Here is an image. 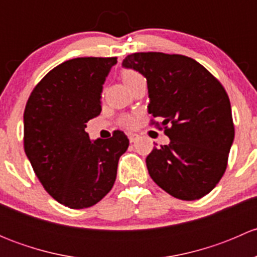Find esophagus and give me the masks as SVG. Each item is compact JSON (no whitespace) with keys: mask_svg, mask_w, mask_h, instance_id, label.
Returning a JSON list of instances; mask_svg holds the SVG:
<instances>
[{"mask_svg":"<svg viewBox=\"0 0 257 257\" xmlns=\"http://www.w3.org/2000/svg\"><path fill=\"white\" fill-rule=\"evenodd\" d=\"M128 138L131 143H134V142L137 141V138H138V136H137V134H128Z\"/></svg>","mask_w":257,"mask_h":257,"instance_id":"obj_1","label":"esophagus"}]
</instances>
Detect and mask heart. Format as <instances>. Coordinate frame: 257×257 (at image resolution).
Returning a JSON list of instances; mask_svg holds the SVG:
<instances>
[{
    "mask_svg": "<svg viewBox=\"0 0 257 257\" xmlns=\"http://www.w3.org/2000/svg\"><path fill=\"white\" fill-rule=\"evenodd\" d=\"M121 78H123V82L125 83V85H129L133 82H136V80L143 78V77H142L138 72L133 71V69H124V71L121 72ZM123 124L125 126H128V128H131V126L134 125V119L132 118V116H125V118L123 119Z\"/></svg>",
    "mask_w": 257,
    "mask_h": 257,
    "instance_id": "1",
    "label": "heart"
}]
</instances>
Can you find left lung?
Instances as JSON below:
<instances>
[{"mask_svg":"<svg viewBox=\"0 0 257 257\" xmlns=\"http://www.w3.org/2000/svg\"><path fill=\"white\" fill-rule=\"evenodd\" d=\"M147 78L148 112L162 123L170 143L147 157L153 180L174 198L198 200L224 175L235 137L226 90L193 58L139 52L123 61Z\"/></svg>","mask_w":257,"mask_h":257,"instance_id":"1","label":"left lung"}]
</instances>
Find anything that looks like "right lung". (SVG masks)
I'll list each match as a JSON object with an SVG mask.
<instances>
[{
	"mask_svg": "<svg viewBox=\"0 0 257 257\" xmlns=\"http://www.w3.org/2000/svg\"><path fill=\"white\" fill-rule=\"evenodd\" d=\"M116 57L69 59L35 87L23 114L25 153L46 191L62 205L84 209L113 188L129 147L120 131L90 141L87 121L99 115L103 84Z\"/></svg>",
	"mask_w": 257,
	"mask_h": 257,
	"instance_id": "1",
	"label": "right lung"
}]
</instances>
